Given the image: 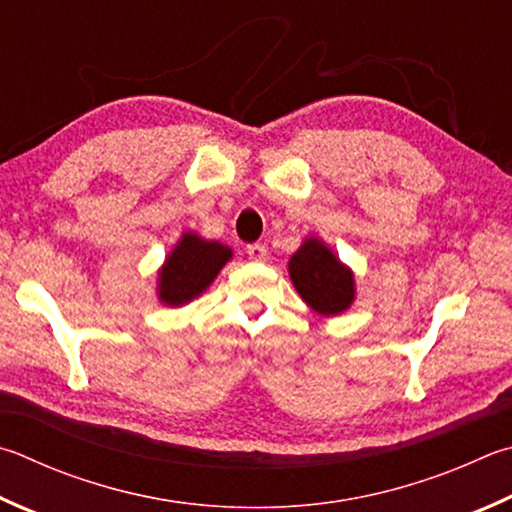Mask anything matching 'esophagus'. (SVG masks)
<instances>
[{
  "label": "esophagus",
  "instance_id": "esophagus-1",
  "mask_svg": "<svg viewBox=\"0 0 512 512\" xmlns=\"http://www.w3.org/2000/svg\"><path fill=\"white\" fill-rule=\"evenodd\" d=\"M246 253L250 259H255V262H264V259L268 257V248L264 244H250L246 248Z\"/></svg>",
  "mask_w": 512,
  "mask_h": 512
}]
</instances>
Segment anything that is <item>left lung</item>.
Listing matches in <instances>:
<instances>
[{"instance_id":"obj_1","label":"left lung","mask_w":512,"mask_h":512,"mask_svg":"<svg viewBox=\"0 0 512 512\" xmlns=\"http://www.w3.org/2000/svg\"><path fill=\"white\" fill-rule=\"evenodd\" d=\"M288 277L322 318L345 313L356 300V275L320 237H306L288 259Z\"/></svg>"}]
</instances>
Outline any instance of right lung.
Returning <instances> with one entry per match:
<instances>
[{
	"label": "right lung",
	"instance_id": "obj_1",
	"mask_svg": "<svg viewBox=\"0 0 512 512\" xmlns=\"http://www.w3.org/2000/svg\"><path fill=\"white\" fill-rule=\"evenodd\" d=\"M232 259V248L185 230L156 273V297L165 306H185L217 280Z\"/></svg>",
	"mask_w": 512,
	"mask_h": 512
}]
</instances>
